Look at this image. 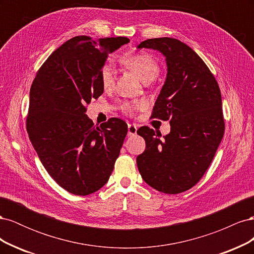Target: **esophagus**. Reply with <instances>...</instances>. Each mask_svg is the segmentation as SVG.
Returning <instances> with one entry per match:
<instances>
[{"label": "esophagus", "mask_w": 254, "mask_h": 254, "mask_svg": "<svg viewBox=\"0 0 254 254\" xmlns=\"http://www.w3.org/2000/svg\"><path fill=\"white\" fill-rule=\"evenodd\" d=\"M136 130H137V127L135 125L129 124L128 125V136L135 135L136 134Z\"/></svg>", "instance_id": "34e87169"}]
</instances>
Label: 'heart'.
<instances>
[{
	"mask_svg": "<svg viewBox=\"0 0 254 254\" xmlns=\"http://www.w3.org/2000/svg\"><path fill=\"white\" fill-rule=\"evenodd\" d=\"M120 61L123 65L129 71L133 72L144 82H149L155 79L160 72L158 61L148 53H128L123 55ZM99 79L104 89H109L113 86L114 73L110 65L106 64L99 70ZM143 107L144 104L142 102L132 104L125 103L123 104L122 109L127 114H133Z\"/></svg>",
	"mask_w": 254,
	"mask_h": 254,
	"instance_id": "b5f03b06",
	"label": "heart"
}]
</instances>
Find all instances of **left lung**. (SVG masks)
<instances>
[{
    "mask_svg": "<svg viewBox=\"0 0 254 254\" xmlns=\"http://www.w3.org/2000/svg\"><path fill=\"white\" fill-rule=\"evenodd\" d=\"M162 53L167 76L151 118L170 120L171 132L147 126L137 129L146 148L136 158L143 180L165 194H179L201 179L225 133L218 83L203 60L189 45L174 38H153L137 49Z\"/></svg>",
    "mask_w": 254,
    "mask_h": 254,
    "instance_id": "8db88e82",
    "label": "left lung"
}]
</instances>
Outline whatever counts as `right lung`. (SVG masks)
<instances>
[{"instance_id":"add662e5","label":"right lung","mask_w":254,"mask_h":254,"mask_svg":"<svg viewBox=\"0 0 254 254\" xmlns=\"http://www.w3.org/2000/svg\"><path fill=\"white\" fill-rule=\"evenodd\" d=\"M128 42L126 37H74L51 54L30 87L29 140L50 176L71 194L103 188L120 155L126 123L112 118L96 127L86 111L104 92L99 70L107 57Z\"/></svg>"}]
</instances>
